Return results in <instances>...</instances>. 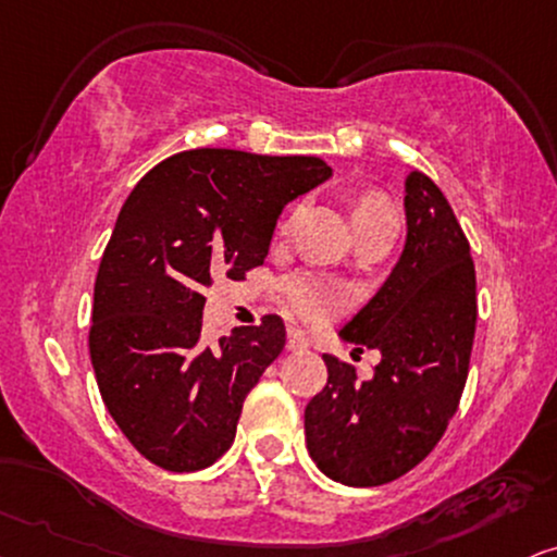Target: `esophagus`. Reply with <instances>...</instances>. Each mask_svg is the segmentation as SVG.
<instances>
[{
    "label": "esophagus",
    "instance_id": "34e87169",
    "mask_svg": "<svg viewBox=\"0 0 557 557\" xmlns=\"http://www.w3.org/2000/svg\"><path fill=\"white\" fill-rule=\"evenodd\" d=\"M287 349H290V351L308 349V336L302 334L300 329H290V331H287Z\"/></svg>",
    "mask_w": 557,
    "mask_h": 557
}]
</instances>
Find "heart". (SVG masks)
<instances>
[{
  "label": "heart",
  "instance_id": "1",
  "mask_svg": "<svg viewBox=\"0 0 557 557\" xmlns=\"http://www.w3.org/2000/svg\"><path fill=\"white\" fill-rule=\"evenodd\" d=\"M347 210L349 223L357 236L368 234V231L383 226V223L396 221V213H393L388 197L372 187L351 189L347 195ZM290 223L293 213H287L277 226L280 234H285V231L290 228ZM280 293H283L285 306L290 308V313L298 315L300 321L313 323V326L331 321L336 313L344 311V306H347V293H344V287L313 272H298L285 277L283 285H280Z\"/></svg>",
  "mask_w": 557,
  "mask_h": 557
}]
</instances>
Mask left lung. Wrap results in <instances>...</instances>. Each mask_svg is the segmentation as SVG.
<instances>
[{
  "label": "left lung",
  "instance_id": "1",
  "mask_svg": "<svg viewBox=\"0 0 557 557\" xmlns=\"http://www.w3.org/2000/svg\"><path fill=\"white\" fill-rule=\"evenodd\" d=\"M408 236L396 270L342 329L380 349L372 377L323 355L329 377L306 406L308 453L334 481L383 485L417 468L460 406L475 339V264L445 193L424 172L406 180Z\"/></svg>",
  "mask_w": 557,
  "mask_h": 557
}]
</instances>
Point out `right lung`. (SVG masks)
Masks as SVG:
<instances>
[{
  "label": "right lung",
  "mask_w": 557,
  "mask_h": 557,
  "mask_svg": "<svg viewBox=\"0 0 557 557\" xmlns=\"http://www.w3.org/2000/svg\"><path fill=\"white\" fill-rule=\"evenodd\" d=\"M329 177L319 157L193 149L133 187L97 272L89 355L104 406L153 466L193 473L234 445L287 334L267 313L208 344L206 293L262 267L283 208Z\"/></svg>",
  "instance_id": "add662e5"
}]
</instances>
